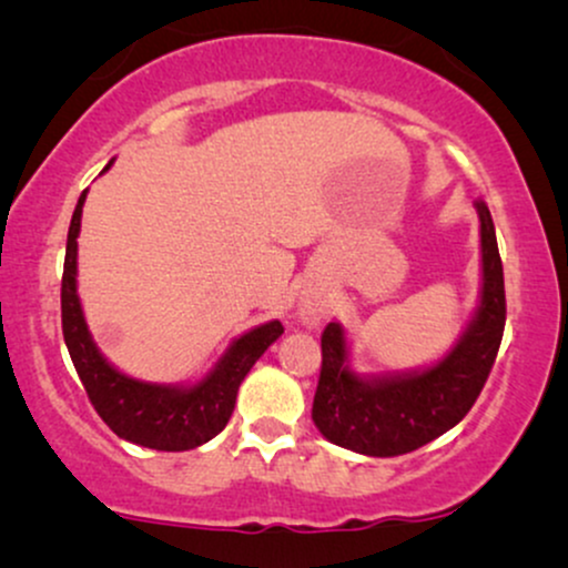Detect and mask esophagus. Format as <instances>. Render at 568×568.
Wrapping results in <instances>:
<instances>
[{
	"mask_svg": "<svg viewBox=\"0 0 568 568\" xmlns=\"http://www.w3.org/2000/svg\"><path fill=\"white\" fill-rule=\"evenodd\" d=\"M304 315H306L304 321H310V323H312V321H317V310H315V306H306Z\"/></svg>",
	"mask_w": 568,
	"mask_h": 568,
	"instance_id": "34e87169",
	"label": "esophagus"
}]
</instances>
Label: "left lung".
Instances as JSON below:
<instances>
[{
    "label": "left lung",
    "mask_w": 568,
    "mask_h": 568,
    "mask_svg": "<svg viewBox=\"0 0 568 568\" xmlns=\"http://www.w3.org/2000/svg\"><path fill=\"white\" fill-rule=\"evenodd\" d=\"M480 216L484 288L480 306L456 347L433 368L393 379H363L347 366V338L338 323L321 336L323 366L317 379L312 419L336 446L366 456H397L422 448L459 425L475 406L491 374L505 334V275L484 200H475Z\"/></svg>",
    "instance_id": "obj_1"
}]
</instances>
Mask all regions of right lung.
Instances as JSON below:
<instances>
[{
    "mask_svg": "<svg viewBox=\"0 0 568 568\" xmlns=\"http://www.w3.org/2000/svg\"><path fill=\"white\" fill-rule=\"evenodd\" d=\"M82 205L84 194L77 202L69 226L67 262H63L61 280V323L63 342H67L80 382L84 384V393L98 416L120 438L158 448V452L197 448L216 438L226 427L234 400H237L240 382L245 379L253 363L264 355V349L283 334V323H264L240 336L221 357L219 366L194 387H165V384H149L120 374L114 366H109L106 357L98 352L90 338L80 296H77V237H80Z\"/></svg>",
    "mask_w": 568,
    "mask_h": 568,
    "instance_id": "obj_1",
    "label": "right lung"
}]
</instances>
